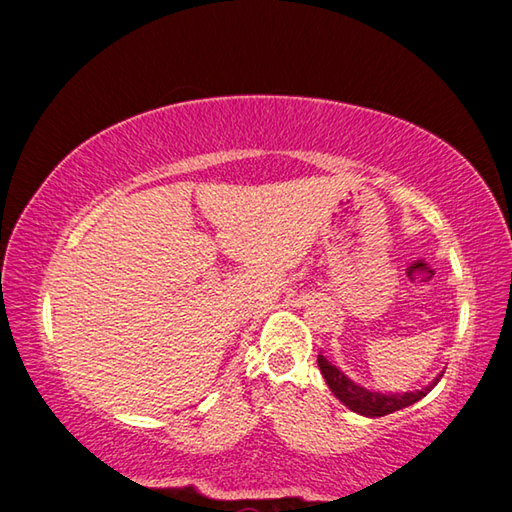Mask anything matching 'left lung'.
Wrapping results in <instances>:
<instances>
[{
  "instance_id": "1",
  "label": "left lung",
  "mask_w": 512,
  "mask_h": 512,
  "mask_svg": "<svg viewBox=\"0 0 512 512\" xmlns=\"http://www.w3.org/2000/svg\"><path fill=\"white\" fill-rule=\"evenodd\" d=\"M318 368L323 372L327 386L332 388V393L339 397L350 411L366 415V418H381V415L395 413L404 409V406L415 404L438 384L440 377H443V375L436 377L433 379V384L422 388V391H413L404 395H386V393H372L368 388L354 384L350 377L343 375V370L336 368L332 361H327V357H323V354H318Z\"/></svg>"
}]
</instances>
